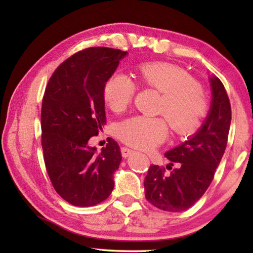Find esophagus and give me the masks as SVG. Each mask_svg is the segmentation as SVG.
Wrapping results in <instances>:
<instances>
[{"label":"esophagus","instance_id":"34e87169","mask_svg":"<svg viewBox=\"0 0 253 253\" xmlns=\"http://www.w3.org/2000/svg\"><path fill=\"white\" fill-rule=\"evenodd\" d=\"M122 155L124 156V157H128V156H130L132 153H134V151H132V149H130V148H128V147H122Z\"/></svg>","mask_w":253,"mask_h":253}]
</instances>
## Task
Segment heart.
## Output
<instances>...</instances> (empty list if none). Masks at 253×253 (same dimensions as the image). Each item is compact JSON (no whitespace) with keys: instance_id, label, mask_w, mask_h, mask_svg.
Listing matches in <instances>:
<instances>
[{"instance_id":"heart-1","label":"heart","mask_w":253,"mask_h":253,"mask_svg":"<svg viewBox=\"0 0 253 253\" xmlns=\"http://www.w3.org/2000/svg\"><path fill=\"white\" fill-rule=\"evenodd\" d=\"M139 83L162 93L157 111L164 115L178 135H190L200 127L208 113V98L193 77L182 68L164 62H148L138 68ZM137 85L129 76L116 74L104 88V99L115 113L131 105ZM169 124L164 117L137 115L123 121L117 136L124 143L140 149L158 146L168 138Z\"/></svg>"}]
</instances>
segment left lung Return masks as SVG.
I'll return each mask as SVG.
<instances>
[{"instance_id": "8db88e82", "label": "left lung", "mask_w": 253, "mask_h": 253, "mask_svg": "<svg viewBox=\"0 0 253 253\" xmlns=\"http://www.w3.org/2000/svg\"><path fill=\"white\" fill-rule=\"evenodd\" d=\"M210 81L212 104L203 126L182 145L165 153L170 162L179 163V168L168 175L164 168L151 165L145 177L146 200L163 211L182 212L198 202L211 184L224 154L231 105L221 80L212 77ZM166 169H172L169 165Z\"/></svg>"}]
</instances>
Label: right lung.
<instances>
[{
	"label": "right lung",
	"mask_w": 253,
	"mask_h": 253,
	"mask_svg": "<svg viewBox=\"0 0 253 253\" xmlns=\"http://www.w3.org/2000/svg\"><path fill=\"white\" fill-rule=\"evenodd\" d=\"M127 54L92 46L63 61L46 84L41 108V144L54 190L76 207H93L110 195L122 161L113 138L96 153L88 140L106 124L104 88Z\"/></svg>",
	"instance_id": "right-lung-1"
}]
</instances>
